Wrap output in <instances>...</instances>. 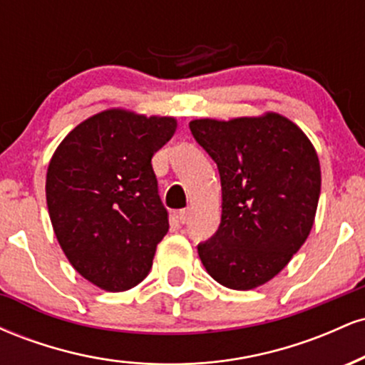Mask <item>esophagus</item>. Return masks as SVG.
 I'll return each instance as SVG.
<instances>
[{
  "label": "esophagus",
  "instance_id": "obj_1",
  "mask_svg": "<svg viewBox=\"0 0 365 365\" xmlns=\"http://www.w3.org/2000/svg\"><path fill=\"white\" fill-rule=\"evenodd\" d=\"M177 217H178L180 223L185 225L187 221H188V217H190V209H188V207L187 209H182V211H180L178 215H177Z\"/></svg>",
  "mask_w": 365,
  "mask_h": 365
}]
</instances>
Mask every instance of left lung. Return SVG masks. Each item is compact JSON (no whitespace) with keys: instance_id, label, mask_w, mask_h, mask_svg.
I'll return each mask as SVG.
<instances>
[{"instance_id":"left-lung-1","label":"left lung","mask_w":365,"mask_h":365,"mask_svg":"<svg viewBox=\"0 0 365 365\" xmlns=\"http://www.w3.org/2000/svg\"><path fill=\"white\" fill-rule=\"evenodd\" d=\"M192 135L215 159L221 223L197 247L204 267L232 290L273 279L311 233L321 194L312 142L279 113L232 120L199 118Z\"/></svg>"}]
</instances>
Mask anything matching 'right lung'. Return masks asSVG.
Masks as SVG:
<instances>
[{
  "instance_id": "obj_1",
  "label": "right lung",
  "mask_w": 365,
  "mask_h": 365,
  "mask_svg": "<svg viewBox=\"0 0 365 365\" xmlns=\"http://www.w3.org/2000/svg\"><path fill=\"white\" fill-rule=\"evenodd\" d=\"M175 130L173 116L110 108L78 123L49 161L54 235L73 269L101 290H130L149 274L170 228L150 159Z\"/></svg>"
}]
</instances>
